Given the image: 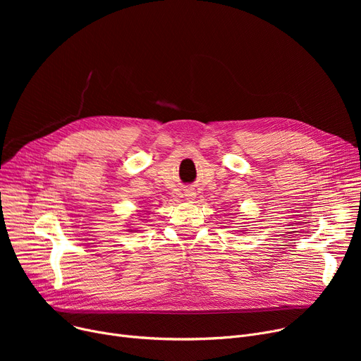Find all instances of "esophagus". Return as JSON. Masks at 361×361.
Listing matches in <instances>:
<instances>
[{
    "instance_id": "34e87169",
    "label": "esophagus",
    "mask_w": 361,
    "mask_h": 361,
    "mask_svg": "<svg viewBox=\"0 0 361 361\" xmlns=\"http://www.w3.org/2000/svg\"><path fill=\"white\" fill-rule=\"evenodd\" d=\"M187 196V199L188 200H193V197H195V193H190V195H185Z\"/></svg>"
}]
</instances>
